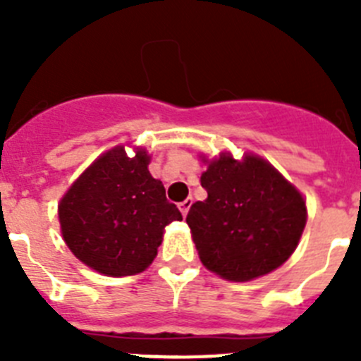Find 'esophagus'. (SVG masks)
Masks as SVG:
<instances>
[{
    "label": "esophagus",
    "instance_id": "1",
    "mask_svg": "<svg viewBox=\"0 0 361 361\" xmlns=\"http://www.w3.org/2000/svg\"><path fill=\"white\" fill-rule=\"evenodd\" d=\"M191 204H193V200H191V199H186V200H183V202L178 204V209H180V213H183L184 216H186L188 212H190Z\"/></svg>",
    "mask_w": 361,
    "mask_h": 361
}]
</instances>
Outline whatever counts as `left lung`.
I'll return each instance as SVG.
<instances>
[{
	"instance_id": "left-lung-1",
	"label": "left lung",
	"mask_w": 361,
	"mask_h": 361,
	"mask_svg": "<svg viewBox=\"0 0 361 361\" xmlns=\"http://www.w3.org/2000/svg\"><path fill=\"white\" fill-rule=\"evenodd\" d=\"M208 199L186 222L200 262L222 279L245 282L282 266L305 228V200L279 171L255 155L222 153L200 177Z\"/></svg>"
}]
</instances>
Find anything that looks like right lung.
<instances>
[{
	"label": "right lung",
	"mask_w": 361,
	"mask_h": 361,
	"mask_svg": "<svg viewBox=\"0 0 361 361\" xmlns=\"http://www.w3.org/2000/svg\"><path fill=\"white\" fill-rule=\"evenodd\" d=\"M148 162L145 149L128 157L117 146L101 155L59 204L70 251L106 276L145 271L157 255L166 226L183 220L161 180L149 175Z\"/></svg>",
	"instance_id": "add662e5"
}]
</instances>
